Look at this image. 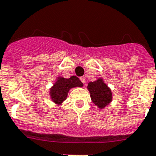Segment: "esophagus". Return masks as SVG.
Listing matches in <instances>:
<instances>
[{
	"instance_id": "1",
	"label": "esophagus",
	"mask_w": 156,
	"mask_h": 156,
	"mask_svg": "<svg viewBox=\"0 0 156 156\" xmlns=\"http://www.w3.org/2000/svg\"><path fill=\"white\" fill-rule=\"evenodd\" d=\"M80 80H81V82H82L83 84L86 83V79H85V78H84V77H82V78H80Z\"/></svg>"
}]
</instances>
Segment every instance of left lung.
I'll return each mask as SVG.
<instances>
[{"label":"left lung","instance_id":"obj_1","mask_svg":"<svg viewBox=\"0 0 156 156\" xmlns=\"http://www.w3.org/2000/svg\"><path fill=\"white\" fill-rule=\"evenodd\" d=\"M87 89L93 104L100 109H104L112 101V89L108 87L102 78L88 83Z\"/></svg>","mask_w":156,"mask_h":156}]
</instances>
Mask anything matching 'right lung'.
<instances>
[{
  "label": "right lung",
  "mask_w": 156,
  "mask_h": 156,
  "mask_svg": "<svg viewBox=\"0 0 156 156\" xmlns=\"http://www.w3.org/2000/svg\"><path fill=\"white\" fill-rule=\"evenodd\" d=\"M82 86V82L76 76H71L69 78L58 76L52 87L50 88L49 97L52 102L59 106L66 101L70 89Z\"/></svg>",
  "instance_id": "add662e5"
}]
</instances>
